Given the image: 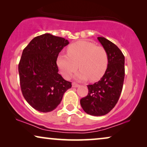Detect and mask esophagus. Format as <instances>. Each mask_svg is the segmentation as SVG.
I'll use <instances>...</instances> for the list:
<instances>
[{
  "label": "esophagus",
  "instance_id": "obj_1",
  "mask_svg": "<svg viewBox=\"0 0 147 147\" xmlns=\"http://www.w3.org/2000/svg\"><path fill=\"white\" fill-rule=\"evenodd\" d=\"M79 84H76V83H75V82H73V83H72V87L73 88H78V87H79Z\"/></svg>",
  "mask_w": 147,
  "mask_h": 147
}]
</instances>
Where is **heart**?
Instances as JSON below:
<instances>
[{"label":"heart","mask_w":147,"mask_h":147,"mask_svg":"<svg viewBox=\"0 0 147 147\" xmlns=\"http://www.w3.org/2000/svg\"><path fill=\"white\" fill-rule=\"evenodd\" d=\"M61 74L69 79L78 68L75 78L79 81L90 78L91 81L100 80L105 74L108 65L107 51L101 46L88 41H79L67 48V54H61L57 59Z\"/></svg>","instance_id":"obj_1"}]
</instances>
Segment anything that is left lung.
<instances>
[{"mask_svg":"<svg viewBox=\"0 0 147 147\" xmlns=\"http://www.w3.org/2000/svg\"><path fill=\"white\" fill-rule=\"evenodd\" d=\"M98 41L107 51L108 65L100 81L88 85V94L80 100L84 112L92 116H104L116 106L124 80V56L119 48L102 37Z\"/></svg>","mask_w":147,"mask_h":147,"instance_id":"left-lung-1","label":"left lung"}]
</instances>
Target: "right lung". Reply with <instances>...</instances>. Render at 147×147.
<instances>
[{
    "label": "right lung",
    "mask_w": 147,
    "mask_h": 147,
    "mask_svg": "<svg viewBox=\"0 0 147 147\" xmlns=\"http://www.w3.org/2000/svg\"><path fill=\"white\" fill-rule=\"evenodd\" d=\"M69 44L64 38L45 33L33 38L23 49L19 64L22 94L30 106L41 112H51L71 87L59 74L57 59Z\"/></svg>",
    "instance_id": "add662e5"
}]
</instances>
